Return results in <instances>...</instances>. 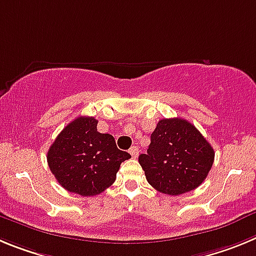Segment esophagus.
Segmentation results:
<instances>
[{
    "instance_id": "34e87169",
    "label": "esophagus",
    "mask_w": 256,
    "mask_h": 256,
    "mask_svg": "<svg viewBox=\"0 0 256 256\" xmlns=\"http://www.w3.org/2000/svg\"><path fill=\"white\" fill-rule=\"evenodd\" d=\"M128 153L131 154V156H132V158H138V156H139V149H138L136 146H131L130 150H128Z\"/></svg>"
}]
</instances>
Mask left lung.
<instances>
[{"label":"left lung","mask_w":256,"mask_h":256,"mask_svg":"<svg viewBox=\"0 0 256 256\" xmlns=\"http://www.w3.org/2000/svg\"><path fill=\"white\" fill-rule=\"evenodd\" d=\"M214 162V150L192 124L180 117L163 118L150 135L139 163L148 182L160 192L185 194L202 185Z\"/></svg>","instance_id":"8db88e82"}]
</instances>
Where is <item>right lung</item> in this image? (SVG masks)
I'll return each instance as SVG.
<instances>
[{
  "label": "right lung",
  "instance_id": "right-lung-1",
  "mask_svg": "<svg viewBox=\"0 0 256 256\" xmlns=\"http://www.w3.org/2000/svg\"><path fill=\"white\" fill-rule=\"evenodd\" d=\"M98 120L80 116L71 121L50 145L47 162L60 185L82 196L98 195L112 185L124 160L114 138L96 131Z\"/></svg>",
  "mask_w": 256,
  "mask_h": 256
}]
</instances>
